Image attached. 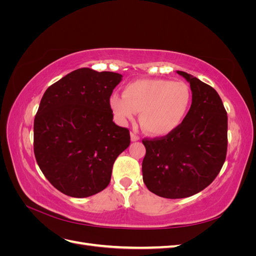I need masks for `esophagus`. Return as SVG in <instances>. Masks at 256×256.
I'll return each mask as SVG.
<instances>
[{
	"label": "esophagus",
	"instance_id": "1",
	"mask_svg": "<svg viewBox=\"0 0 256 256\" xmlns=\"http://www.w3.org/2000/svg\"><path fill=\"white\" fill-rule=\"evenodd\" d=\"M130 138H131V141H132V142H136V141L140 140V138H138L136 134H134V132L130 134Z\"/></svg>",
	"mask_w": 256,
	"mask_h": 256
}]
</instances>
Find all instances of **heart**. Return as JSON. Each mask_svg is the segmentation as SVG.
Returning a JSON list of instances; mask_svg holds the SVG:
<instances>
[{
	"label": "heart",
	"instance_id": "heart-1",
	"mask_svg": "<svg viewBox=\"0 0 256 256\" xmlns=\"http://www.w3.org/2000/svg\"><path fill=\"white\" fill-rule=\"evenodd\" d=\"M191 102V90L184 82L142 79L127 84L122 96L112 95L109 106L120 125L134 120L136 112H140V122L146 132L164 136L182 125Z\"/></svg>",
	"mask_w": 256,
	"mask_h": 256
}]
</instances>
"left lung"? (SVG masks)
<instances>
[{
  "mask_svg": "<svg viewBox=\"0 0 256 256\" xmlns=\"http://www.w3.org/2000/svg\"><path fill=\"white\" fill-rule=\"evenodd\" d=\"M176 72L190 83V110L172 134L143 140V182L166 198H184L204 190L219 174L228 150V115L218 92L196 76Z\"/></svg>",
  "mask_w": 256,
  "mask_h": 256,
  "instance_id": "left-lung-1",
  "label": "left lung"
}]
</instances>
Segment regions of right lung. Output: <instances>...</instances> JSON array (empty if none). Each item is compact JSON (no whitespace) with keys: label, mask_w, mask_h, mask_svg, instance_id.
<instances>
[{"label":"right lung","mask_w":256,"mask_h":256,"mask_svg":"<svg viewBox=\"0 0 256 256\" xmlns=\"http://www.w3.org/2000/svg\"><path fill=\"white\" fill-rule=\"evenodd\" d=\"M122 76L80 68L47 88L34 120V154L46 178L64 194L88 198L110 184L115 159L130 144L109 106Z\"/></svg>","instance_id":"right-lung-1"}]
</instances>
